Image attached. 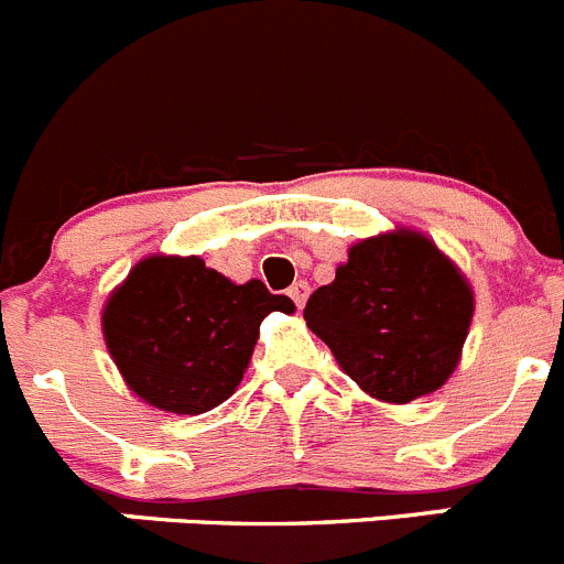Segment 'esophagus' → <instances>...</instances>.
<instances>
[{
	"mask_svg": "<svg viewBox=\"0 0 564 564\" xmlns=\"http://www.w3.org/2000/svg\"><path fill=\"white\" fill-rule=\"evenodd\" d=\"M289 297H292V303L297 305V308H303L305 300H308V283L305 281H297L289 286Z\"/></svg>",
	"mask_w": 564,
	"mask_h": 564,
	"instance_id": "esophagus-1",
	"label": "esophagus"
}]
</instances>
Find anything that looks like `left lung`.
Instances as JSON below:
<instances>
[{
	"label": "left lung",
	"mask_w": 564,
	"mask_h": 564,
	"mask_svg": "<svg viewBox=\"0 0 564 564\" xmlns=\"http://www.w3.org/2000/svg\"><path fill=\"white\" fill-rule=\"evenodd\" d=\"M471 316L466 278L413 231L382 234L349 248L336 281L305 303V322L338 366L366 393L397 404L444 386Z\"/></svg>",
	"instance_id": "obj_1"
}]
</instances>
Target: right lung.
Instances as JSON below:
<instances>
[{"label": "right lung", "instance_id": "1", "mask_svg": "<svg viewBox=\"0 0 564 564\" xmlns=\"http://www.w3.org/2000/svg\"><path fill=\"white\" fill-rule=\"evenodd\" d=\"M270 311L292 314L294 303L261 281L237 286L195 256H151L109 297L104 338L137 397L195 415L231 397Z\"/></svg>", "mask_w": 564, "mask_h": 564}]
</instances>
